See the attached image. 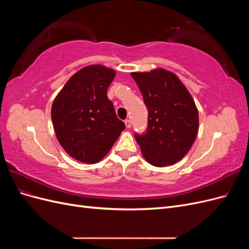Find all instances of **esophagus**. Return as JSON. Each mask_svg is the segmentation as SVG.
<instances>
[{
  "instance_id": "obj_1",
  "label": "esophagus",
  "mask_w": 249,
  "mask_h": 249,
  "mask_svg": "<svg viewBox=\"0 0 249 249\" xmlns=\"http://www.w3.org/2000/svg\"><path fill=\"white\" fill-rule=\"evenodd\" d=\"M124 124H125V126L127 127V129H130L131 125H132L131 120H130V119H125V120H124Z\"/></svg>"
}]
</instances>
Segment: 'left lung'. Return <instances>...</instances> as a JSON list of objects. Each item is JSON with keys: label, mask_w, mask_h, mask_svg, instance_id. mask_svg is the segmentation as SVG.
Listing matches in <instances>:
<instances>
[{"label": "left lung", "mask_w": 249, "mask_h": 249, "mask_svg": "<svg viewBox=\"0 0 249 249\" xmlns=\"http://www.w3.org/2000/svg\"><path fill=\"white\" fill-rule=\"evenodd\" d=\"M148 111L147 127L135 138L154 166L179 161L189 152L198 131V111L182 82L162 69L132 72Z\"/></svg>", "instance_id": "left-lung-1"}]
</instances>
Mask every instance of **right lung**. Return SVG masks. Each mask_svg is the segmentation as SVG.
Returning <instances> with one entry per match:
<instances>
[{"instance_id":"obj_1","label":"right lung","mask_w":249,"mask_h":249,"mask_svg":"<svg viewBox=\"0 0 249 249\" xmlns=\"http://www.w3.org/2000/svg\"><path fill=\"white\" fill-rule=\"evenodd\" d=\"M114 77L115 71L103 65L86 66L66 82L53 103L57 139L73 159L97 163L124 130L107 96Z\"/></svg>"}]
</instances>
